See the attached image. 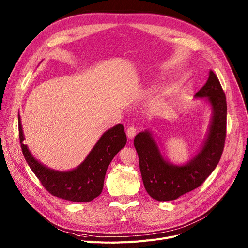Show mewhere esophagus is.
I'll return each instance as SVG.
<instances>
[{
  "label": "esophagus",
  "instance_id": "1",
  "mask_svg": "<svg viewBox=\"0 0 248 248\" xmlns=\"http://www.w3.org/2000/svg\"><path fill=\"white\" fill-rule=\"evenodd\" d=\"M127 136H128V138L129 139H133L134 138V136L136 135V133H137V129H136V127H134V126H131V127H129L128 129H127Z\"/></svg>",
  "mask_w": 248,
  "mask_h": 248
}]
</instances>
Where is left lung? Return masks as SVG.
Instances as JSON below:
<instances>
[{
	"label": "left lung",
	"instance_id": "obj_1",
	"mask_svg": "<svg viewBox=\"0 0 248 248\" xmlns=\"http://www.w3.org/2000/svg\"><path fill=\"white\" fill-rule=\"evenodd\" d=\"M194 98L204 99L211 107V118L204 141L185 164H174L164 158L151 130L138 133L134 146L144 187L158 201L175 200L192 191L210 175L219 162L226 136V98L217 76L212 71L206 84Z\"/></svg>",
	"mask_w": 248,
	"mask_h": 248
}]
</instances>
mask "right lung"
Instances as JSON below:
<instances>
[{
	"label": "right lung",
	"instance_id": "right-lung-1",
	"mask_svg": "<svg viewBox=\"0 0 248 248\" xmlns=\"http://www.w3.org/2000/svg\"><path fill=\"white\" fill-rule=\"evenodd\" d=\"M19 136L21 148L28 165L30 166L42 185L52 195L74 202H90L102 192L105 174L112 159L127 142L122 124L116 125L102 134L84 161L76 168L68 171L52 169L36 159L24 144L25 136L21 117Z\"/></svg>",
	"mask_w": 248,
	"mask_h": 248
}]
</instances>
